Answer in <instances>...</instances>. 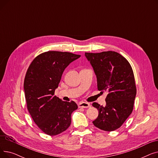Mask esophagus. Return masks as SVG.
<instances>
[{"label": "esophagus", "instance_id": "esophagus-1", "mask_svg": "<svg viewBox=\"0 0 158 158\" xmlns=\"http://www.w3.org/2000/svg\"><path fill=\"white\" fill-rule=\"evenodd\" d=\"M79 107H84V108H87V107H90V104L88 102H82L79 103L78 104Z\"/></svg>", "mask_w": 158, "mask_h": 158}]
</instances>
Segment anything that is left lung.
<instances>
[{"label": "left lung", "instance_id": "obj_1", "mask_svg": "<svg viewBox=\"0 0 158 158\" xmlns=\"http://www.w3.org/2000/svg\"><path fill=\"white\" fill-rule=\"evenodd\" d=\"M97 76V88L107 92L106 105L97 102L92 106L98 115L94 125L105 131H113L122 126L133 110L136 87L133 70L125 57L114 51L85 52Z\"/></svg>", "mask_w": 158, "mask_h": 158}]
</instances>
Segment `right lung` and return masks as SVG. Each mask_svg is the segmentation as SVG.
Returning <instances> with one entry per match:
<instances>
[{
	"mask_svg": "<svg viewBox=\"0 0 158 158\" xmlns=\"http://www.w3.org/2000/svg\"><path fill=\"white\" fill-rule=\"evenodd\" d=\"M80 55L68 52L47 51L31 62L24 79L27 110L37 126L50 136L59 135L71 124V114L76 103L66 102L54 95L62 74Z\"/></svg>",
	"mask_w": 158,
	"mask_h": 158,
	"instance_id": "obj_1",
	"label": "right lung"
}]
</instances>
